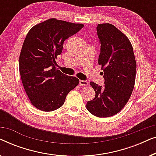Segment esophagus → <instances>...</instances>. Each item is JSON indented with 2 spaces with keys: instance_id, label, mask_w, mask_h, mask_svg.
<instances>
[{
  "instance_id": "esophagus-1",
  "label": "esophagus",
  "mask_w": 156,
  "mask_h": 156,
  "mask_svg": "<svg viewBox=\"0 0 156 156\" xmlns=\"http://www.w3.org/2000/svg\"><path fill=\"white\" fill-rule=\"evenodd\" d=\"M79 83H80V86H82V87L87 86V85H88V82H87V81H85V80H80Z\"/></svg>"
}]
</instances>
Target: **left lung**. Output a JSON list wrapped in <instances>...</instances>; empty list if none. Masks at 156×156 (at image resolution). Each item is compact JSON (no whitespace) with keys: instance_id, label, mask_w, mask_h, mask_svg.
I'll return each mask as SVG.
<instances>
[{"instance_id":"1","label":"left lung","mask_w":156,"mask_h":156,"mask_svg":"<svg viewBox=\"0 0 156 156\" xmlns=\"http://www.w3.org/2000/svg\"><path fill=\"white\" fill-rule=\"evenodd\" d=\"M97 32L101 44L99 65L105 85L89 83L95 97L87 102V108L94 116L105 118L119 113L129 101L135 84L136 62L129 38L114 25L99 24Z\"/></svg>"}]
</instances>
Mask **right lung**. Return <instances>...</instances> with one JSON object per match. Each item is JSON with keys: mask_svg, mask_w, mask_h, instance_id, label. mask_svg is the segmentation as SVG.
Listing matches in <instances>:
<instances>
[{"mask_svg": "<svg viewBox=\"0 0 156 156\" xmlns=\"http://www.w3.org/2000/svg\"><path fill=\"white\" fill-rule=\"evenodd\" d=\"M84 25L51 18L30 30L19 57L21 80L33 105L43 112H52L65 103L79 80L55 67L64 41L80 30Z\"/></svg>", "mask_w": 156, "mask_h": 156, "instance_id": "obj_1", "label": "right lung"}]
</instances>
